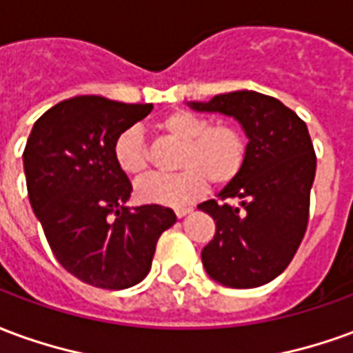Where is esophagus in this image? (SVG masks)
<instances>
[{
  "mask_svg": "<svg viewBox=\"0 0 353 353\" xmlns=\"http://www.w3.org/2000/svg\"><path fill=\"white\" fill-rule=\"evenodd\" d=\"M192 212V208H187V206H183V208H177L176 210V215L177 217H185V215H189Z\"/></svg>",
  "mask_w": 353,
  "mask_h": 353,
  "instance_id": "obj_1",
  "label": "esophagus"
}]
</instances>
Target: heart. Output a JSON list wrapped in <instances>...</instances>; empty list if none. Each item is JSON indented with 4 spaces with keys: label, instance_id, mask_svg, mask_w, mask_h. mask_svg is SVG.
Listing matches in <instances>:
<instances>
[{
    "label": "heart",
    "instance_id": "1",
    "mask_svg": "<svg viewBox=\"0 0 353 353\" xmlns=\"http://www.w3.org/2000/svg\"><path fill=\"white\" fill-rule=\"evenodd\" d=\"M159 130L181 143L174 176H151L136 185V196L147 204L185 206L215 187L236 181L248 161V139L234 126H212V121L192 111H174L159 121ZM117 166L128 176H143L149 170V149L136 128L121 132L113 143Z\"/></svg>",
    "mask_w": 353,
    "mask_h": 353
}]
</instances>
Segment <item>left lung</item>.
Listing matches in <instances>:
<instances>
[{"label": "left lung", "mask_w": 353, "mask_h": 353, "mask_svg": "<svg viewBox=\"0 0 353 353\" xmlns=\"http://www.w3.org/2000/svg\"><path fill=\"white\" fill-rule=\"evenodd\" d=\"M194 111L234 117L248 136V161L236 181L199 210L212 215L215 234L202 265L221 285L250 289L280 276L303 242L316 153L301 117L272 96L255 90L189 101ZM238 199L236 207L225 199Z\"/></svg>", "instance_id": "left-lung-1"}]
</instances>
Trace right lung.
Instances as JSON below:
<instances>
[{"mask_svg":"<svg viewBox=\"0 0 353 353\" xmlns=\"http://www.w3.org/2000/svg\"><path fill=\"white\" fill-rule=\"evenodd\" d=\"M151 103L75 96L45 111L24 149L28 196L58 263L101 289L136 285L176 214L159 204L128 208L132 183L113 159L121 132Z\"/></svg>","mask_w":353,"mask_h":353,"instance_id":"add662e5","label":"right lung"}]
</instances>
